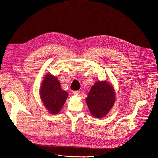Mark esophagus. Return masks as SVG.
<instances>
[{
    "mask_svg": "<svg viewBox=\"0 0 158 158\" xmlns=\"http://www.w3.org/2000/svg\"><path fill=\"white\" fill-rule=\"evenodd\" d=\"M73 93L74 94H79L80 93V91H73Z\"/></svg>",
    "mask_w": 158,
    "mask_h": 158,
    "instance_id": "obj_1",
    "label": "esophagus"
}]
</instances>
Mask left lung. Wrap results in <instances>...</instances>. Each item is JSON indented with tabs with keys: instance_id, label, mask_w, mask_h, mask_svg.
Listing matches in <instances>:
<instances>
[{
	"instance_id": "1",
	"label": "left lung",
	"mask_w": 158,
	"mask_h": 158,
	"mask_svg": "<svg viewBox=\"0 0 158 158\" xmlns=\"http://www.w3.org/2000/svg\"><path fill=\"white\" fill-rule=\"evenodd\" d=\"M86 101L93 116L104 117L114 103V90L106 81H97L91 87Z\"/></svg>"
}]
</instances>
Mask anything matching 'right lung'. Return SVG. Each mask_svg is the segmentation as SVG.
<instances>
[{
  "label": "right lung",
  "instance_id": "obj_1",
  "mask_svg": "<svg viewBox=\"0 0 158 158\" xmlns=\"http://www.w3.org/2000/svg\"><path fill=\"white\" fill-rule=\"evenodd\" d=\"M40 94L44 105L51 114H56L61 110L69 95L61 89L57 78L50 74L45 76Z\"/></svg>",
  "mask_w": 158,
  "mask_h": 158
}]
</instances>
